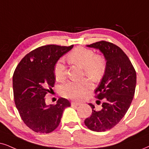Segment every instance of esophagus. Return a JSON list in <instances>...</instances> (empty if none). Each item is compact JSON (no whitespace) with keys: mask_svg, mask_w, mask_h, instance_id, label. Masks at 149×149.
<instances>
[{"mask_svg":"<svg viewBox=\"0 0 149 149\" xmlns=\"http://www.w3.org/2000/svg\"><path fill=\"white\" fill-rule=\"evenodd\" d=\"M80 104H81V103L78 102H71V106L72 107L79 106V105H80Z\"/></svg>","mask_w":149,"mask_h":149,"instance_id":"esophagus-1","label":"esophagus"}]
</instances>
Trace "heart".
Returning <instances> with one entry per match:
<instances>
[{"label":"heart","mask_w":149,"mask_h":149,"mask_svg":"<svg viewBox=\"0 0 149 149\" xmlns=\"http://www.w3.org/2000/svg\"><path fill=\"white\" fill-rule=\"evenodd\" d=\"M71 63L83 68L84 74L93 80H99L104 74L107 62L104 56L95 55L91 49L78 47L73 49L68 55ZM54 76L59 82L65 80L67 76L66 67L62 61H58L54 66ZM93 88L89 80H84L80 82H66L61 86V93L68 98L80 100L85 96Z\"/></svg>","instance_id":"1"}]
</instances>
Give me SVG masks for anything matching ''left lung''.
<instances>
[{"label": "left lung", "instance_id": "8db88e82", "mask_svg": "<svg viewBox=\"0 0 149 149\" xmlns=\"http://www.w3.org/2000/svg\"><path fill=\"white\" fill-rule=\"evenodd\" d=\"M86 47L100 50L107 61L104 76L95 90L97 99H104L102 108L95 111L89 103L92 113L84 120L90 130L102 132L115 127L127 112L135 94L136 72L128 56L117 45L102 40Z\"/></svg>", "mask_w": 149, "mask_h": 149}]
</instances>
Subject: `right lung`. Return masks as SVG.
<instances>
[{"label":"right lung","instance_id":"1","mask_svg":"<svg viewBox=\"0 0 149 149\" xmlns=\"http://www.w3.org/2000/svg\"><path fill=\"white\" fill-rule=\"evenodd\" d=\"M49 45L31 51L21 60L13 75L15 104L24 123L36 133H49L58 127L68 100L60 97L47 105L45 96L55 83L54 66L73 48Z\"/></svg>","mask_w":149,"mask_h":149}]
</instances>
